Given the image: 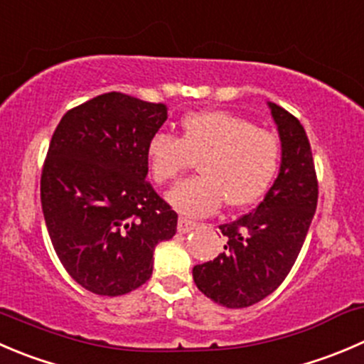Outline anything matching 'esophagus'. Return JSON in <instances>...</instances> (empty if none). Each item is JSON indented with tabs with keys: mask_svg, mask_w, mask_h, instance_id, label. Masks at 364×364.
<instances>
[{
	"mask_svg": "<svg viewBox=\"0 0 364 364\" xmlns=\"http://www.w3.org/2000/svg\"><path fill=\"white\" fill-rule=\"evenodd\" d=\"M196 228H197V222L190 220V218H186V217H179V220H178V231L179 232L186 235V232L193 231Z\"/></svg>",
	"mask_w": 364,
	"mask_h": 364,
	"instance_id": "obj_1",
	"label": "esophagus"
}]
</instances>
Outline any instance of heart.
Masks as SVG:
<instances>
[{"label":"heart","instance_id":"heart-1","mask_svg":"<svg viewBox=\"0 0 364 364\" xmlns=\"http://www.w3.org/2000/svg\"><path fill=\"white\" fill-rule=\"evenodd\" d=\"M279 139L252 121L225 110L193 112L181 119V136L156 133L146 147L147 165L160 185L174 183L199 161V178L168 192L174 210L190 217L215 213L228 203H256L276 178Z\"/></svg>","mask_w":364,"mask_h":364}]
</instances>
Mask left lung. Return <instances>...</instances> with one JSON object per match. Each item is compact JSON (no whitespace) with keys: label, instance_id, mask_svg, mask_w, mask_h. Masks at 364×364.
<instances>
[{"label":"left lung","instance_id":"1","mask_svg":"<svg viewBox=\"0 0 364 364\" xmlns=\"http://www.w3.org/2000/svg\"><path fill=\"white\" fill-rule=\"evenodd\" d=\"M281 139L276 181L256 210L218 225L224 250L192 270L197 288L225 308H247L276 290L290 274L311 225L318 181L308 135L297 117L268 103Z\"/></svg>","mask_w":364,"mask_h":364}]
</instances>
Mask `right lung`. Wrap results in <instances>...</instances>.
Returning a JSON list of instances; mask_svg holds the SVG:
<instances>
[{
  "label": "right lung",
  "instance_id": "right-lung-1",
  "mask_svg": "<svg viewBox=\"0 0 364 364\" xmlns=\"http://www.w3.org/2000/svg\"><path fill=\"white\" fill-rule=\"evenodd\" d=\"M167 121L164 103L108 92L73 108L53 133L41 203L55 252L96 295L129 294L153 274L154 247L178 213L146 181V147Z\"/></svg>",
  "mask_w": 364,
  "mask_h": 364
}]
</instances>
